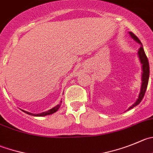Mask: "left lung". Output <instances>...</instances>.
<instances>
[{
  "mask_svg": "<svg viewBox=\"0 0 153 153\" xmlns=\"http://www.w3.org/2000/svg\"><path fill=\"white\" fill-rule=\"evenodd\" d=\"M129 34L131 35V37L134 39L136 42H137L138 43L141 45L140 47L139 50H138V57H139L140 61V63L142 65V83H141V88H140V91L139 96H138L137 100L136 101V102L133 104V105L131 106L128 110H131V109L134 108V107H136L137 105L140 104L142 101V99L143 98V96H144L145 92H146V88H147L148 85V82H149V62H148V59L146 56V53L144 52V49H143V46H142V43L140 42V40L138 39V37L135 35L134 34H133L132 32H129Z\"/></svg>",
  "mask_w": 153,
  "mask_h": 153,
  "instance_id": "obj_1",
  "label": "left lung"
}]
</instances>
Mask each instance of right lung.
Instances as JSON below:
<instances>
[{"label":"right lung","instance_id":"right-lung-1","mask_svg":"<svg viewBox=\"0 0 153 153\" xmlns=\"http://www.w3.org/2000/svg\"><path fill=\"white\" fill-rule=\"evenodd\" d=\"M62 101H61L60 104H58V105H56V107H54L53 108L50 109V110H48V111L43 112V113H39V114H34V113H29V112L25 111V110H22V111L24 112V113H27V114H28V115H31V116H47V115H50V114H52V113H56V112L58 110H59V107H61V104H62Z\"/></svg>","mask_w":153,"mask_h":153}]
</instances>
